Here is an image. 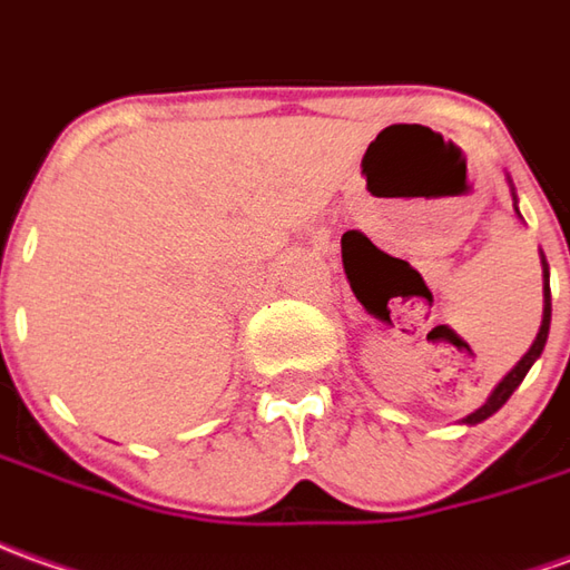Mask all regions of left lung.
<instances>
[{
    "label": "left lung",
    "mask_w": 570,
    "mask_h": 570,
    "mask_svg": "<svg viewBox=\"0 0 570 570\" xmlns=\"http://www.w3.org/2000/svg\"><path fill=\"white\" fill-rule=\"evenodd\" d=\"M509 187H512V180H509ZM512 199H514V212H518V196H514V187H512ZM518 218H521V212H518ZM540 265H543V321H540V334H537V340L530 343V350L521 355V362L502 377V381L493 386V393L487 396V402L480 405V409H474L471 415L462 417V424H468V428H474V424H480V421H487L490 415H497L499 409L509 402V396H512L514 390L521 386V381L528 377L530 365L543 355V346H546V336H549V321H552V296H549V265H546V255L540 253Z\"/></svg>",
    "instance_id": "8db88e82"
}]
</instances>
